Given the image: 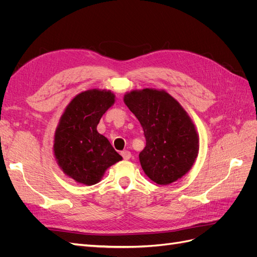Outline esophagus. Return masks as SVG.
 Wrapping results in <instances>:
<instances>
[{
	"mask_svg": "<svg viewBox=\"0 0 257 257\" xmlns=\"http://www.w3.org/2000/svg\"><path fill=\"white\" fill-rule=\"evenodd\" d=\"M121 155H122V158H123L124 160H130V159H131V152L127 151V150L122 151V152H121Z\"/></svg>",
	"mask_w": 257,
	"mask_h": 257,
	"instance_id": "1",
	"label": "esophagus"
}]
</instances>
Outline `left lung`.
Instances as JSON below:
<instances>
[{"mask_svg":"<svg viewBox=\"0 0 257 257\" xmlns=\"http://www.w3.org/2000/svg\"><path fill=\"white\" fill-rule=\"evenodd\" d=\"M124 103L141 122L146 137L139 161L152 181L167 185L192 168L199 151V137L190 115L165 90H132Z\"/></svg>","mask_w":257,"mask_h":257,"instance_id":"1","label":"left lung"}]
</instances>
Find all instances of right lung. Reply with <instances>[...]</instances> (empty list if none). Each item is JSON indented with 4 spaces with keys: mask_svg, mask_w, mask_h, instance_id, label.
I'll use <instances>...</instances> for the list:
<instances>
[{
    "mask_svg": "<svg viewBox=\"0 0 257 257\" xmlns=\"http://www.w3.org/2000/svg\"><path fill=\"white\" fill-rule=\"evenodd\" d=\"M114 100L109 90H87L77 94L61 115L54 133V158L62 172L76 182L95 184L107 168L122 160L109 141L96 130Z\"/></svg>",
    "mask_w": 257,
    "mask_h": 257,
    "instance_id": "right-lung-1",
    "label": "right lung"
}]
</instances>
